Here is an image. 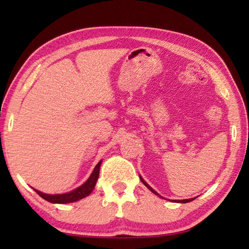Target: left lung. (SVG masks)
I'll list each match as a JSON object with an SVG mask.
<instances>
[{
	"instance_id": "8db88e82",
	"label": "left lung",
	"mask_w": 249,
	"mask_h": 249,
	"mask_svg": "<svg viewBox=\"0 0 249 249\" xmlns=\"http://www.w3.org/2000/svg\"><path fill=\"white\" fill-rule=\"evenodd\" d=\"M140 179H141V182L142 183H143L144 185H145V186L147 187V188H149L150 190H151V192L153 193V194H155V195H157V196H160V195H158L156 192H155V190L154 189H153L151 186H149V184H147L146 182H144V179L143 178H142L141 177H140ZM195 198H192V199H185V200H173L174 201V202H181V203H187V202H190V201H193Z\"/></svg>"
}]
</instances>
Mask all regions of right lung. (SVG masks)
Masks as SVG:
<instances>
[{
  "label": "right lung",
  "mask_w": 249,
  "mask_h": 249,
  "mask_svg": "<svg viewBox=\"0 0 249 249\" xmlns=\"http://www.w3.org/2000/svg\"><path fill=\"white\" fill-rule=\"evenodd\" d=\"M102 165V160H100L96 167L94 168V170L91 174V177L88 178V181L82 184L80 187L73 189L72 192L67 193V194H62V195H46L38 192V190L34 189L35 192L38 194L41 198L49 201L51 203H71L75 202L77 200H80L84 197H87L89 194L92 193V190L95 187V184L97 182V178L99 176V168Z\"/></svg>",
  "instance_id": "1"
}]
</instances>
